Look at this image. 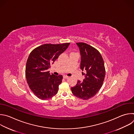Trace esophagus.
<instances>
[{
    "mask_svg": "<svg viewBox=\"0 0 134 134\" xmlns=\"http://www.w3.org/2000/svg\"><path fill=\"white\" fill-rule=\"evenodd\" d=\"M63 78H64V79H68V78H69V77H68V76H63Z\"/></svg>",
    "mask_w": 134,
    "mask_h": 134,
    "instance_id": "esophagus-1",
    "label": "esophagus"
}]
</instances>
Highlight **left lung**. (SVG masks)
Instances as JSON below:
<instances>
[{
    "mask_svg": "<svg viewBox=\"0 0 134 134\" xmlns=\"http://www.w3.org/2000/svg\"><path fill=\"white\" fill-rule=\"evenodd\" d=\"M76 43L81 56L80 69L86 70V74L83 81L78 80L71 90L77 98L88 100L97 93L103 84L105 76L104 62L100 53L94 47L84 42Z\"/></svg>",
    "mask_w": 134,
    "mask_h": 134,
    "instance_id": "obj_1",
    "label": "left lung"
}]
</instances>
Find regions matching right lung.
<instances>
[{
  "instance_id": "obj_1",
  "label": "right lung",
  "mask_w": 134,
  "mask_h": 134,
  "mask_svg": "<svg viewBox=\"0 0 134 134\" xmlns=\"http://www.w3.org/2000/svg\"><path fill=\"white\" fill-rule=\"evenodd\" d=\"M69 44H43L30 53L26 63L25 75L30 89L38 98L47 100L57 94L63 77L50 74L47 69Z\"/></svg>"
}]
</instances>
